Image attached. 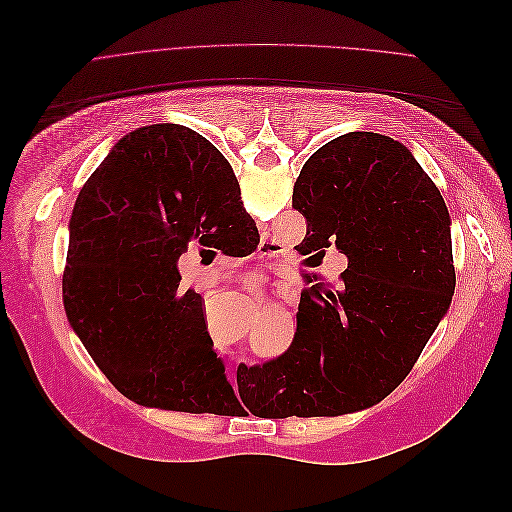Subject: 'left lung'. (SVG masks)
<instances>
[{
  "instance_id": "left-lung-1",
  "label": "left lung",
  "mask_w": 512,
  "mask_h": 512,
  "mask_svg": "<svg viewBox=\"0 0 512 512\" xmlns=\"http://www.w3.org/2000/svg\"><path fill=\"white\" fill-rule=\"evenodd\" d=\"M209 158L230 166L198 134ZM307 222L299 254L348 258L342 286L301 294L297 331L280 356L241 365L254 416H339L378 404L404 382L455 292L451 218L408 147L348 132L309 158L292 190Z\"/></svg>"
}]
</instances>
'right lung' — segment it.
<instances>
[{"label": "right lung", "instance_id": "1", "mask_svg": "<svg viewBox=\"0 0 512 512\" xmlns=\"http://www.w3.org/2000/svg\"><path fill=\"white\" fill-rule=\"evenodd\" d=\"M241 226L250 215L232 168L179 123L123 136L87 179L70 220L64 307L121 395L194 414L239 404L203 297L179 288V256L194 243L222 250Z\"/></svg>", "mask_w": 512, "mask_h": 512}]
</instances>
